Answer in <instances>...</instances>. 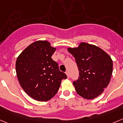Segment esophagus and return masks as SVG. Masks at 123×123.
I'll list each match as a JSON object with an SVG mask.
<instances>
[{
	"label": "esophagus",
	"instance_id": "34e87169",
	"mask_svg": "<svg viewBox=\"0 0 123 123\" xmlns=\"http://www.w3.org/2000/svg\"><path fill=\"white\" fill-rule=\"evenodd\" d=\"M66 74L67 75L68 78H69V72H68V71H66Z\"/></svg>",
	"mask_w": 123,
	"mask_h": 123
}]
</instances>
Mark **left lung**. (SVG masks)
<instances>
[{
    "label": "left lung",
    "mask_w": 123,
    "mask_h": 123,
    "mask_svg": "<svg viewBox=\"0 0 123 123\" xmlns=\"http://www.w3.org/2000/svg\"><path fill=\"white\" fill-rule=\"evenodd\" d=\"M68 50L75 59L79 71V77L73 82L77 93L89 100L97 97L111 80L113 71L111 57L100 48L84 42Z\"/></svg>",
    "instance_id": "8db88e82"
}]
</instances>
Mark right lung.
I'll return each instance as SVG.
<instances>
[{
    "label": "right lung",
    "instance_id": "obj_1",
    "mask_svg": "<svg viewBox=\"0 0 123 123\" xmlns=\"http://www.w3.org/2000/svg\"><path fill=\"white\" fill-rule=\"evenodd\" d=\"M56 49L48 41H37L17 57L16 70L21 87L34 100L48 101L57 93L67 75L52 59Z\"/></svg>",
    "mask_w": 123,
    "mask_h": 123
}]
</instances>
